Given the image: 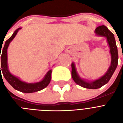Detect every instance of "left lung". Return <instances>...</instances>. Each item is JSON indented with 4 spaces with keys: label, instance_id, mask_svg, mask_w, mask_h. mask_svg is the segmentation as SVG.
Masks as SVG:
<instances>
[{
    "label": "left lung",
    "instance_id": "obj_1",
    "mask_svg": "<svg viewBox=\"0 0 123 123\" xmlns=\"http://www.w3.org/2000/svg\"><path fill=\"white\" fill-rule=\"evenodd\" d=\"M95 33L96 35L99 36L105 37L106 38L108 45H109L110 49V52L111 54V60L110 67L108 68V71H106V73L103 76L100 78L99 79L89 82V81H86L84 79L80 78V76L77 73L76 68H75L74 63H72L71 64V68H72L71 76H72L74 81L77 84L82 87L91 89H98L106 84L110 81V78L112 76L113 74L115 72L118 62V49H117L113 34L104 25L97 27L95 30Z\"/></svg>",
    "mask_w": 123,
    "mask_h": 123
}]
</instances>
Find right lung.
<instances>
[{"label":"right lung","instance_id":"1","mask_svg":"<svg viewBox=\"0 0 123 123\" xmlns=\"http://www.w3.org/2000/svg\"><path fill=\"white\" fill-rule=\"evenodd\" d=\"M21 28L17 29L13 32L12 36L8 40H6L4 46V48L2 50V52L1 55L0 54V58L1 60V65H0V76H2L1 70H0L1 69L4 78L15 89L20 91L21 92H24V93H32V92L41 91L49 85L51 80L52 70L50 69L47 72V73L45 74L44 79H42V81L40 82H35V83H27L26 82H23V81H21L19 78L15 76L10 73L8 68V64H7V49H8V45L11 41H12L14 37L16 36L17 32ZM0 49H2V47H0Z\"/></svg>","mask_w":123,"mask_h":123}]
</instances>
